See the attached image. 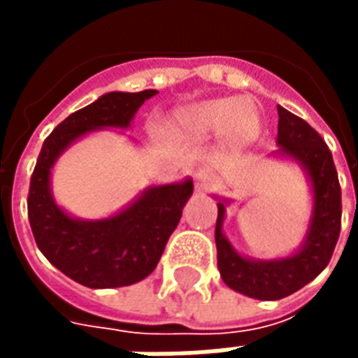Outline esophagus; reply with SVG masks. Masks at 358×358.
<instances>
[{"label":"esophagus","mask_w":358,"mask_h":358,"mask_svg":"<svg viewBox=\"0 0 358 358\" xmlns=\"http://www.w3.org/2000/svg\"><path fill=\"white\" fill-rule=\"evenodd\" d=\"M195 186H197V189H201V192H207V189H213V187L217 186V180H215V176L209 174V172L201 171V172H197Z\"/></svg>","instance_id":"34e87169"}]
</instances>
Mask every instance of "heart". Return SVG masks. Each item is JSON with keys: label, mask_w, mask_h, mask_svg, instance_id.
Instances as JSON below:
<instances>
[{"label": "heart", "mask_w": 358, "mask_h": 358, "mask_svg": "<svg viewBox=\"0 0 358 358\" xmlns=\"http://www.w3.org/2000/svg\"><path fill=\"white\" fill-rule=\"evenodd\" d=\"M178 124L197 136L220 134L226 130L236 136H248L257 128V115L248 103L236 99H210L180 110Z\"/></svg>", "instance_id": "obj_1"}]
</instances>
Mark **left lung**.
Returning <instances> with one entry per match:
<instances>
[{"label":"left lung","mask_w":358,"mask_h":358,"mask_svg":"<svg viewBox=\"0 0 358 358\" xmlns=\"http://www.w3.org/2000/svg\"><path fill=\"white\" fill-rule=\"evenodd\" d=\"M278 117V145L308 171L315 194V213L307 243L299 253L282 261L255 263L238 255L224 238V203H218L215 241L220 276L228 287L253 299H282L315 280L330 263L341 230V187L331 151L307 120L280 105Z\"/></svg>","instance_id":"8db88e82"}]
</instances>
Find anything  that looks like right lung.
Returning <instances> with one entry per match:
<instances>
[{"label":"right lung","instance_id":"add662e5","mask_svg":"<svg viewBox=\"0 0 358 358\" xmlns=\"http://www.w3.org/2000/svg\"><path fill=\"white\" fill-rule=\"evenodd\" d=\"M155 90L110 92L66 117L45 138L28 189V220L36 245L63 274L86 287H122L155 270L164 245L194 194L192 180L151 187L132 207L107 220L84 222L65 215L50 194V172L59 153L82 134L128 126Z\"/></svg>","mask_w":358,"mask_h":358}]
</instances>
